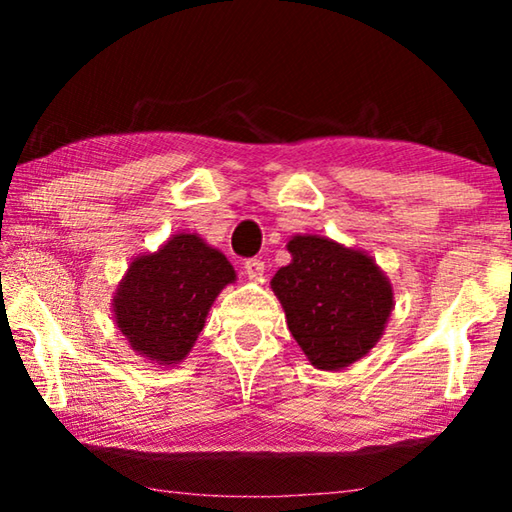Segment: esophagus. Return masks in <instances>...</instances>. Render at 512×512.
Masks as SVG:
<instances>
[{
  "instance_id": "1",
  "label": "esophagus",
  "mask_w": 512,
  "mask_h": 512,
  "mask_svg": "<svg viewBox=\"0 0 512 512\" xmlns=\"http://www.w3.org/2000/svg\"><path fill=\"white\" fill-rule=\"evenodd\" d=\"M244 268H246V275L250 277V280H257V277L264 275V262H262V259H257V257L246 259Z\"/></svg>"
}]
</instances>
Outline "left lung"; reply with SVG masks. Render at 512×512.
<instances>
[{
    "label": "left lung",
    "instance_id": "left-lung-1",
    "mask_svg": "<svg viewBox=\"0 0 512 512\" xmlns=\"http://www.w3.org/2000/svg\"><path fill=\"white\" fill-rule=\"evenodd\" d=\"M289 266L271 280L289 332L320 370H339L379 341L393 309V289L361 250L325 237H293Z\"/></svg>",
    "mask_w": 512,
    "mask_h": 512
}]
</instances>
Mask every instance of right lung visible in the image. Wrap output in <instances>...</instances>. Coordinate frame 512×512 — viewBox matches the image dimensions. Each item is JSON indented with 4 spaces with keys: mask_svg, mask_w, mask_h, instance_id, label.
Here are the masks:
<instances>
[{
    "mask_svg": "<svg viewBox=\"0 0 512 512\" xmlns=\"http://www.w3.org/2000/svg\"><path fill=\"white\" fill-rule=\"evenodd\" d=\"M235 268L196 235H176L158 253L137 257L115 296V318L135 352L178 363L192 350L205 316Z\"/></svg>",
    "mask_w": 512,
    "mask_h": 512,
    "instance_id": "obj_1",
    "label": "right lung"
}]
</instances>
